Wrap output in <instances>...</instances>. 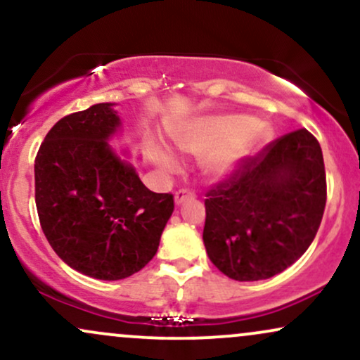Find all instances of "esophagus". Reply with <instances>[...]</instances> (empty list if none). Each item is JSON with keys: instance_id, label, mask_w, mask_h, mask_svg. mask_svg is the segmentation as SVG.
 I'll list each match as a JSON object with an SVG mask.
<instances>
[{"instance_id": "esophagus-1", "label": "esophagus", "mask_w": 360, "mask_h": 360, "mask_svg": "<svg viewBox=\"0 0 360 360\" xmlns=\"http://www.w3.org/2000/svg\"><path fill=\"white\" fill-rule=\"evenodd\" d=\"M194 198H196V194H194L191 189H179V191H176V194H174L176 205L184 203V201H188V200H194Z\"/></svg>"}]
</instances>
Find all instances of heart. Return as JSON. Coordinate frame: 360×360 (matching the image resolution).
<instances>
[{"label":"heart","mask_w":360,"mask_h":360,"mask_svg":"<svg viewBox=\"0 0 360 360\" xmlns=\"http://www.w3.org/2000/svg\"><path fill=\"white\" fill-rule=\"evenodd\" d=\"M271 139V130L260 122L243 117H212L196 123L177 139V147L191 154H205V171L213 177H225L237 167L250 152ZM160 164L172 169L174 164L167 155Z\"/></svg>","instance_id":"1"}]
</instances>
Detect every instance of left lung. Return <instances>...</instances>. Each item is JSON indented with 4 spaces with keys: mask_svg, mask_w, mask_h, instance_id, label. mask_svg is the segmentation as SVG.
<instances>
[{
    "mask_svg": "<svg viewBox=\"0 0 360 360\" xmlns=\"http://www.w3.org/2000/svg\"><path fill=\"white\" fill-rule=\"evenodd\" d=\"M325 203L320 143L307 128L289 131L206 191L208 257L235 281L272 278L307 252Z\"/></svg>",
    "mask_w": 360,
    "mask_h": 360,
    "instance_id": "obj_1",
    "label": "left lung"
}]
</instances>
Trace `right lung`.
I'll list each match as a JSON object with an SVG mask.
<instances>
[{
    "label": "right lung",
    "mask_w": 360,
    "mask_h": 360,
    "mask_svg": "<svg viewBox=\"0 0 360 360\" xmlns=\"http://www.w3.org/2000/svg\"><path fill=\"white\" fill-rule=\"evenodd\" d=\"M111 106L60 118L35 157V205L49 243L72 269L105 281L146 267L174 212L171 193L146 188L110 148L120 127Z\"/></svg>",
    "instance_id": "add662e5"
}]
</instances>
